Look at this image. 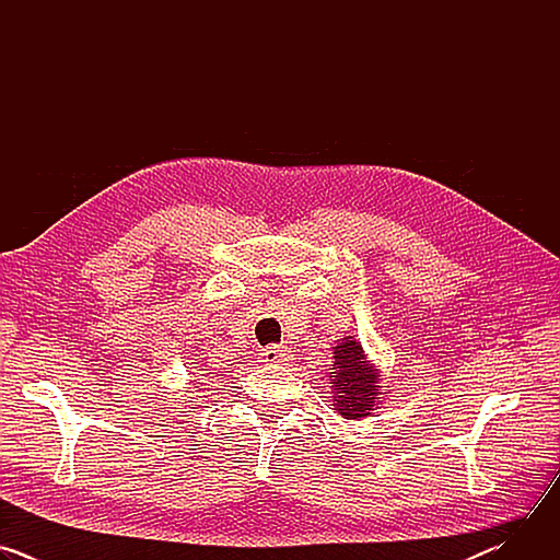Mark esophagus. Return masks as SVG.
I'll list each match as a JSON object with an SVG mask.
<instances>
[{"label": "esophagus", "mask_w": 560, "mask_h": 560, "mask_svg": "<svg viewBox=\"0 0 560 560\" xmlns=\"http://www.w3.org/2000/svg\"><path fill=\"white\" fill-rule=\"evenodd\" d=\"M261 363L266 365H275V363H285L290 359L288 350L281 348V346H268L266 350H261Z\"/></svg>", "instance_id": "esophagus-1"}]
</instances>
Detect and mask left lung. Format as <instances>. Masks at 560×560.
Wrapping results in <instances>:
<instances>
[{"instance_id":"left-lung-1","label":"left lung","mask_w":560,"mask_h":560,"mask_svg":"<svg viewBox=\"0 0 560 560\" xmlns=\"http://www.w3.org/2000/svg\"><path fill=\"white\" fill-rule=\"evenodd\" d=\"M335 363L330 372V383L335 389V410L343 419L361 421L372 415L378 401V370L372 365L354 337L341 339L335 348Z\"/></svg>"}]
</instances>
